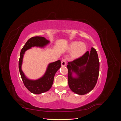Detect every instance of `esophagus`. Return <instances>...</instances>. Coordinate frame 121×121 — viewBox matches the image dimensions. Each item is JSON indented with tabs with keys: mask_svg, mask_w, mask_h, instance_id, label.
<instances>
[{
	"mask_svg": "<svg viewBox=\"0 0 121 121\" xmlns=\"http://www.w3.org/2000/svg\"><path fill=\"white\" fill-rule=\"evenodd\" d=\"M61 65H63V66H65V65H67V60L64 58V59L61 60Z\"/></svg>",
	"mask_w": 121,
	"mask_h": 121,
	"instance_id": "obj_1",
	"label": "esophagus"
}]
</instances>
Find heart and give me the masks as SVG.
<instances>
[{
    "mask_svg": "<svg viewBox=\"0 0 121 121\" xmlns=\"http://www.w3.org/2000/svg\"><path fill=\"white\" fill-rule=\"evenodd\" d=\"M69 50L73 51V56L75 57H78L82 56L86 52V46L85 43L75 41L71 43L69 45Z\"/></svg>",
    "mask_w": 121,
    "mask_h": 121,
    "instance_id": "obj_1",
    "label": "heart"
}]
</instances>
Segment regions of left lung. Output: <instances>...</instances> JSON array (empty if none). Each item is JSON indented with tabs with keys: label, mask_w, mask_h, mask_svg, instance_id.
I'll return each instance as SVG.
<instances>
[{
	"label": "left lung",
	"mask_w": 121,
	"mask_h": 121,
	"mask_svg": "<svg viewBox=\"0 0 121 121\" xmlns=\"http://www.w3.org/2000/svg\"><path fill=\"white\" fill-rule=\"evenodd\" d=\"M68 80L69 88L76 94L84 95L92 90L95 86L99 72V61L96 50L93 47L83 56L69 61L67 65ZM78 78H73L72 72Z\"/></svg>",
	"instance_id": "left-lung-1"
}]
</instances>
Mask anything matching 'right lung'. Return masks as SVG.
Masks as SVG:
<instances>
[{"label":"right lung","mask_w":121,"mask_h":121,"mask_svg":"<svg viewBox=\"0 0 121 121\" xmlns=\"http://www.w3.org/2000/svg\"><path fill=\"white\" fill-rule=\"evenodd\" d=\"M44 37L36 36L29 39L22 49L19 61V69L22 79L24 85L31 92L34 94H41L48 91L52 87L54 77L56 72L61 67V61L58 60L50 64L47 69L45 75L42 78L37 80H30L26 77L22 70L21 65L25 52L31 48L32 47H43L49 43Z\"/></svg>","instance_id":"1"}]
</instances>
